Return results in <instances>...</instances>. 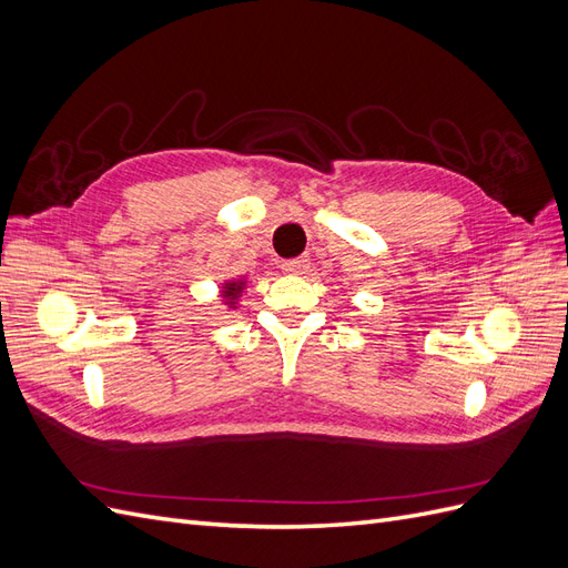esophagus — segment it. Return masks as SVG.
Segmentation results:
<instances>
[{
	"mask_svg": "<svg viewBox=\"0 0 568 568\" xmlns=\"http://www.w3.org/2000/svg\"><path fill=\"white\" fill-rule=\"evenodd\" d=\"M307 265H311V261H307V257H294V261H284L282 270L288 272V274H303L307 270Z\"/></svg>",
	"mask_w": 568,
	"mask_h": 568,
	"instance_id": "1",
	"label": "esophagus"
}]
</instances>
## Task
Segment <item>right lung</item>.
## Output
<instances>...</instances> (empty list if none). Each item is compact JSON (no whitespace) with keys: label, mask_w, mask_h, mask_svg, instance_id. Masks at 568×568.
<instances>
[{"label":"right lung","mask_w":568,"mask_h":568,"mask_svg":"<svg viewBox=\"0 0 568 568\" xmlns=\"http://www.w3.org/2000/svg\"><path fill=\"white\" fill-rule=\"evenodd\" d=\"M242 288H244V282H230V284H225V291H222V294H225V298H230V303L242 294Z\"/></svg>","instance_id":"right-lung-1"}]
</instances>
